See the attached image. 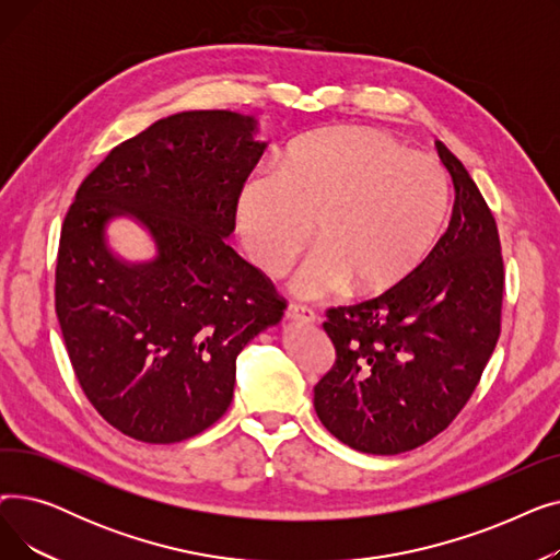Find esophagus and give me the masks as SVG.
Masks as SVG:
<instances>
[{"label": "esophagus", "mask_w": 560, "mask_h": 560, "mask_svg": "<svg viewBox=\"0 0 560 560\" xmlns=\"http://www.w3.org/2000/svg\"><path fill=\"white\" fill-rule=\"evenodd\" d=\"M285 317L288 319H298V322H315V311L313 308H308V306H304V304H290L288 308H285Z\"/></svg>", "instance_id": "1"}]
</instances>
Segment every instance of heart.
<instances>
[{
    "label": "heart",
    "instance_id": "b5f03b06",
    "mask_svg": "<svg viewBox=\"0 0 560 560\" xmlns=\"http://www.w3.org/2000/svg\"><path fill=\"white\" fill-rule=\"evenodd\" d=\"M447 211V176L431 156L376 129L336 127L292 142L279 176L249 179L233 218L249 258L272 277L313 231L317 247L290 285L317 300L349 285L381 295L406 281L433 252Z\"/></svg>",
    "mask_w": 560,
    "mask_h": 560
}]
</instances>
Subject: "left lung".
Returning <instances> with one entry per match:
<instances>
[{
  "label": "left lung",
  "instance_id": "1",
  "mask_svg": "<svg viewBox=\"0 0 560 560\" xmlns=\"http://www.w3.org/2000/svg\"><path fill=\"white\" fill-rule=\"evenodd\" d=\"M454 186L447 231L406 281L327 311L334 368L317 381L319 422L351 450L410 452L472 397L502 331L504 260L497 222L463 163L435 140Z\"/></svg>",
  "mask_w": 560,
  "mask_h": 560
}]
</instances>
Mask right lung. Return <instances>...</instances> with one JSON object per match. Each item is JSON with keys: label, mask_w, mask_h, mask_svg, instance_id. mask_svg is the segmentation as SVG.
<instances>
[{"label": "right lung", "mask_w": 560, "mask_h": 560, "mask_svg": "<svg viewBox=\"0 0 560 560\" xmlns=\"http://www.w3.org/2000/svg\"><path fill=\"white\" fill-rule=\"evenodd\" d=\"M256 120L186 110L113 147L85 176L56 258V317L88 401L140 443H182L233 399L235 359L285 300L226 243L235 199L265 152ZM127 214L158 256L117 259L105 224Z\"/></svg>", "instance_id": "right-lung-1"}]
</instances>
